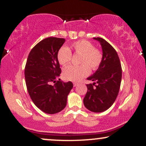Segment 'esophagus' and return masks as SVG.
I'll list each match as a JSON object with an SVG mask.
<instances>
[{"instance_id": "34e87169", "label": "esophagus", "mask_w": 146, "mask_h": 146, "mask_svg": "<svg viewBox=\"0 0 146 146\" xmlns=\"http://www.w3.org/2000/svg\"><path fill=\"white\" fill-rule=\"evenodd\" d=\"M78 84H79L78 83V82H74V83H73V85H74V87L77 86L78 85Z\"/></svg>"}]
</instances>
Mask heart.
Wrapping results in <instances>:
<instances>
[{"label":"heart","instance_id":"heart-1","mask_svg":"<svg viewBox=\"0 0 146 146\" xmlns=\"http://www.w3.org/2000/svg\"><path fill=\"white\" fill-rule=\"evenodd\" d=\"M74 53L81 55L80 58V66L70 65L63 70L64 78L67 80L78 81L89 74L90 68L96 71L100 67L103 62L102 52L95 48L93 43L88 40H81L72 44ZM72 52L68 47L63 46L59 49L57 54V59L60 64L66 66L70 62Z\"/></svg>","mask_w":146,"mask_h":146}]
</instances>
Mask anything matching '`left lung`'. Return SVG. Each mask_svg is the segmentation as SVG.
I'll use <instances>...</instances> for the list:
<instances>
[{"mask_svg":"<svg viewBox=\"0 0 146 146\" xmlns=\"http://www.w3.org/2000/svg\"><path fill=\"white\" fill-rule=\"evenodd\" d=\"M102 48L103 62L100 67L87 80L94 81L86 84L88 91L84 104L90 111L102 112L111 107L118 94L121 80V66L117 52L102 38H94Z\"/></svg>","mask_w":146,"mask_h":146,"instance_id":"obj_1","label":"left lung"}]
</instances>
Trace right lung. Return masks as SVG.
I'll return each instance as SVG.
<instances>
[{
  "label": "right lung",
  "instance_id": "add662e5",
  "mask_svg": "<svg viewBox=\"0 0 146 146\" xmlns=\"http://www.w3.org/2000/svg\"><path fill=\"white\" fill-rule=\"evenodd\" d=\"M65 39L48 37L39 42L30 52L25 69L27 90L34 104L46 113L53 114L66 106L72 82L58 79L61 73L57 54Z\"/></svg>",
  "mask_w": 146,
  "mask_h": 146
}]
</instances>
